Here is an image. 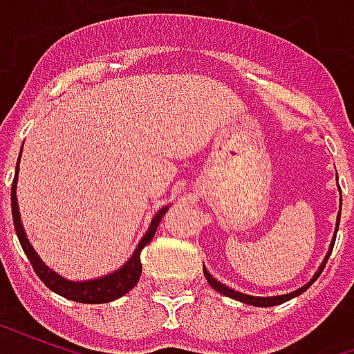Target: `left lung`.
Wrapping results in <instances>:
<instances>
[{
	"instance_id": "left-lung-1",
	"label": "left lung",
	"mask_w": 354,
	"mask_h": 354,
	"mask_svg": "<svg viewBox=\"0 0 354 354\" xmlns=\"http://www.w3.org/2000/svg\"><path fill=\"white\" fill-rule=\"evenodd\" d=\"M335 178H337V172H335ZM339 195H342V189H339ZM339 218H342V203H339V212H337V218H335V231H334V239H332V243H330V248H328L326 256H324V260H322V263L319 266V269H317V273L313 274V279L307 284H304L301 288L294 290V292H290V294H281V296H250V294H243V292H237V290L230 288V286H225L223 282H220L218 279H214L212 274H210V271H207V267L203 266V271H205V277H207L208 284L212 286V288L216 290V292H220V294H223V296L231 297V299H237V301H243V304L246 305H254V307H273V305H281L284 304V301H288V299H292V297L299 296V294H304L305 290L311 286L313 282L319 279V274L322 273V269H324V266H326L328 258H330V254H332V248H334V243H335V235H337V227H339Z\"/></svg>"
}]
</instances>
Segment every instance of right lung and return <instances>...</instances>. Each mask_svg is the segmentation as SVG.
Wrapping results in <instances>:
<instances>
[{"label": "right lung", "instance_id": "add662e5", "mask_svg": "<svg viewBox=\"0 0 354 354\" xmlns=\"http://www.w3.org/2000/svg\"><path fill=\"white\" fill-rule=\"evenodd\" d=\"M22 153V151H20ZM19 161H17V170H15V180H12L11 187V208H12V222H15V230L19 235L20 245L22 250L26 252L28 260L34 266V271L37 277L41 279L43 284H47V288L53 290L55 294L62 297H68L72 301H80V304H108L113 301L117 297L124 296L129 290H132L140 281V274H142V261H140V252L144 250V246H147L153 239L155 231L161 223V218L165 212L169 210V207H162L157 210V214L151 218V223L147 227L146 235L140 239V243L136 245V250L132 252L129 260L124 261V266H121L117 271L98 277V279H91V281H70L62 274H58L57 271H53L45 261L39 258V254L35 252L32 243L28 241L26 231L20 220V210H19V199H17V182H19Z\"/></svg>", "mask_w": 354, "mask_h": 354}]
</instances>
